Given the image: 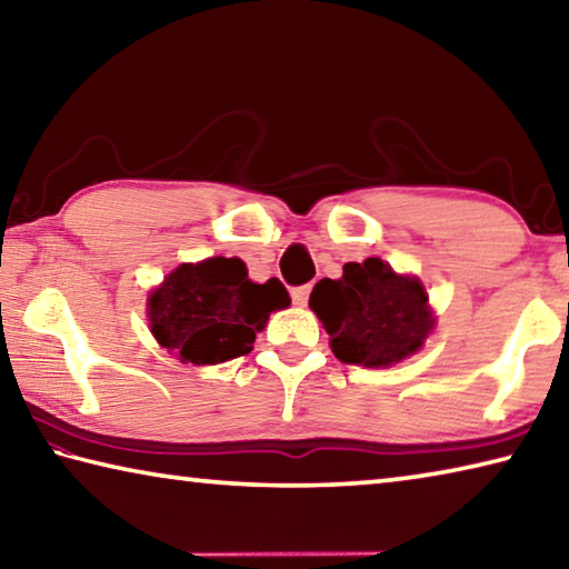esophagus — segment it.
I'll return each mask as SVG.
<instances>
[{
	"label": "esophagus",
	"mask_w": 569,
	"mask_h": 569,
	"mask_svg": "<svg viewBox=\"0 0 569 569\" xmlns=\"http://www.w3.org/2000/svg\"><path fill=\"white\" fill-rule=\"evenodd\" d=\"M308 293H311V286H296L291 291V298L296 306H306L308 303Z\"/></svg>",
	"instance_id": "esophagus-1"
}]
</instances>
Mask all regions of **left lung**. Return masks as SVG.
Listing matches in <instances>:
<instances>
[{
	"mask_svg": "<svg viewBox=\"0 0 569 569\" xmlns=\"http://www.w3.org/2000/svg\"><path fill=\"white\" fill-rule=\"evenodd\" d=\"M336 359L383 369L417 353L435 329L429 296L417 276H399L381 258L346 263L339 281L321 278L308 298Z\"/></svg>",
	"mask_w": 569,
	"mask_h": 569,
	"instance_id": "obj_1",
	"label": "left lung"
}]
</instances>
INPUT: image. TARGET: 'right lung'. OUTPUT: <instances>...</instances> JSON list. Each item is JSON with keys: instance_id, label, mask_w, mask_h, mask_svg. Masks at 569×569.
<instances>
[{"instance_id": "obj_1", "label": "right lung", "mask_w": 569, "mask_h": 569, "mask_svg": "<svg viewBox=\"0 0 569 569\" xmlns=\"http://www.w3.org/2000/svg\"><path fill=\"white\" fill-rule=\"evenodd\" d=\"M291 303L278 278L253 283L240 258L182 263L148 298L156 341L182 363H223L253 349L268 316Z\"/></svg>"}]
</instances>
